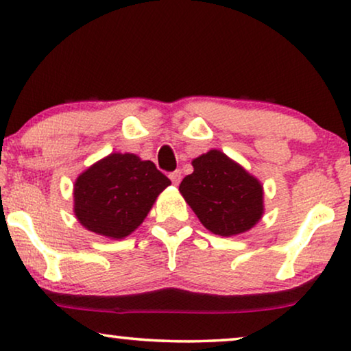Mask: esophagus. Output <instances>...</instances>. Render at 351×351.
Masks as SVG:
<instances>
[{
	"label": "esophagus",
	"instance_id": "esophagus-1",
	"mask_svg": "<svg viewBox=\"0 0 351 351\" xmlns=\"http://www.w3.org/2000/svg\"><path fill=\"white\" fill-rule=\"evenodd\" d=\"M169 179L172 180V184H174V185H179V184H180V180H182V172H180V171H174V172H171V174H169Z\"/></svg>",
	"mask_w": 351,
	"mask_h": 351
}]
</instances>
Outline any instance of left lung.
<instances>
[{
    "mask_svg": "<svg viewBox=\"0 0 351 351\" xmlns=\"http://www.w3.org/2000/svg\"><path fill=\"white\" fill-rule=\"evenodd\" d=\"M193 172L179 186L184 199L209 232L234 237L263 215V186L257 177L220 150L191 161Z\"/></svg>",
    "mask_w": 351,
    "mask_h": 351,
    "instance_id": "8db88e82",
    "label": "left lung"
}]
</instances>
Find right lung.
Listing matches in <instances>:
<instances>
[{"label": "right lung", "instance_id": "right-lung-1", "mask_svg": "<svg viewBox=\"0 0 351 351\" xmlns=\"http://www.w3.org/2000/svg\"><path fill=\"white\" fill-rule=\"evenodd\" d=\"M171 180L134 153H110L73 185V213L89 232L123 239L141 227Z\"/></svg>", "mask_w": 351, "mask_h": 351}]
</instances>
